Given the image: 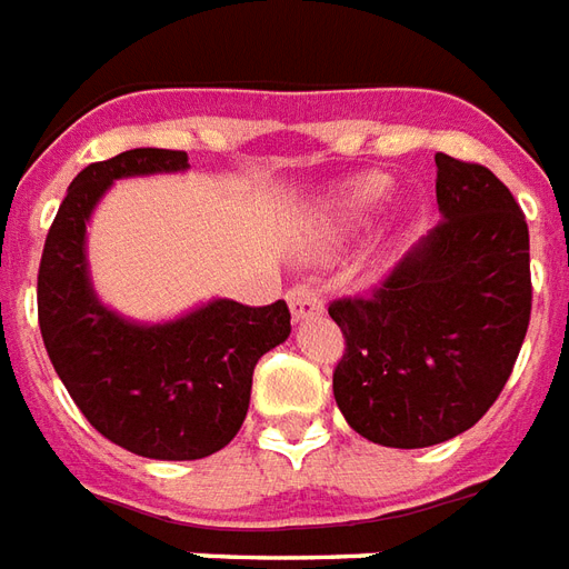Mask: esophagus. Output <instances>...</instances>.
I'll use <instances>...</instances> for the list:
<instances>
[{
  "label": "esophagus",
  "instance_id": "34e87169",
  "mask_svg": "<svg viewBox=\"0 0 569 569\" xmlns=\"http://www.w3.org/2000/svg\"><path fill=\"white\" fill-rule=\"evenodd\" d=\"M286 301H289V307H292V317L296 319L319 317V313L326 310L322 292H319L317 286H310V283L292 286V289L286 292Z\"/></svg>",
  "mask_w": 569,
  "mask_h": 569
}]
</instances>
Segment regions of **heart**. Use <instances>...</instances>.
Listing matches in <instances>:
<instances>
[{
    "label": "heart",
    "instance_id": "obj_1",
    "mask_svg": "<svg viewBox=\"0 0 569 569\" xmlns=\"http://www.w3.org/2000/svg\"><path fill=\"white\" fill-rule=\"evenodd\" d=\"M386 196H389V180L370 174V178L356 180L347 189V196L340 201V210H343V217H359L365 210L377 208Z\"/></svg>",
    "mask_w": 569,
    "mask_h": 569
}]
</instances>
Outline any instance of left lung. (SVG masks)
Returning <instances> with one entry per match:
<instances>
[{"instance_id": "obj_1", "label": "left lung", "mask_w": 569, "mask_h": 569, "mask_svg": "<svg viewBox=\"0 0 569 569\" xmlns=\"http://www.w3.org/2000/svg\"><path fill=\"white\" fill-rule=\"evenodd\" d=\"M443 220L361 296L335 298L343 331L335 401L352 431L422 449L498 401L531 322V241L486 166L437 153Z\"/></svg>"}]
</instances>
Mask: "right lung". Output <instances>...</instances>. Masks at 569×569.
Wrapping results in <instances>:
<instances>
[{
  "mask_svg": "<svg viewBox=\"0 0 569 569\" xmlns=\"http://www.w3.org/2000/svg\"><path fill=\"white\" fill-rule=\"evenodd\" d=\"M183 150L138 147L71 180L38 264V328L87 422L134 456L192 461L241 431L252 370L289 338V307L213 301L166 326H132L90 289L83 231L117 178L183 171Z\"/></svg>",
  "mask_w": 569,
  "mask_h": 569,
  "instance_id": "1",
  "label": "right lung"
}]
</instances>
